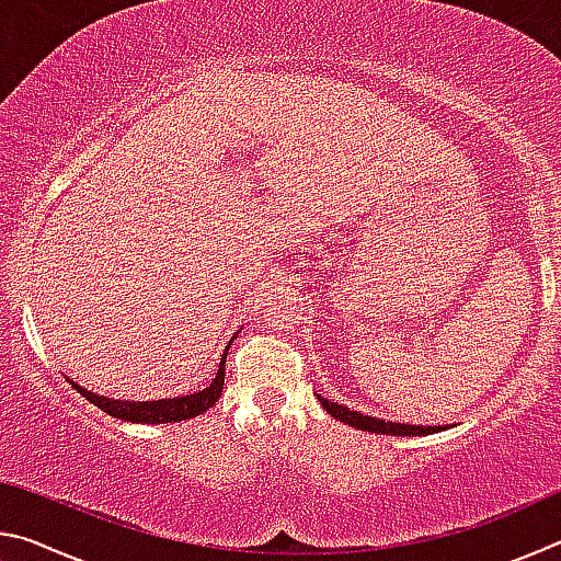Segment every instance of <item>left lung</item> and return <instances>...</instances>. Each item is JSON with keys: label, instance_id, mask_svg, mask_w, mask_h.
Wrapping results in <instances>:
<instances>
[{"label": "left lung", "instance_id": "1", "mask_svg": "<svg viewBox=\"0 0 561 561\" xmlns=\"http://www.w3.org/2000/svg\"><path fill=\"white\" fill-rule=\"evenodd\" d=\"M319 403L324 405V411L336 417V421L351 425L356 431H366V433H381V435H403V438H413V435H431V433H440L443 425H408V423H393V421H381V417H371L364 415L358 411H351V408L341 405V403H331L324 396H319Z\"/></svg>", "mask_w": 561, "mask_h": 561}]
</instances>
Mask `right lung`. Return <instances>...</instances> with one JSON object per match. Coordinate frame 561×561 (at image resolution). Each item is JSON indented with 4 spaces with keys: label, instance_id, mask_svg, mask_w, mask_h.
Listing matches in <instances>:
<instances>
[{
    "label": "right lung",
    "instance_id": "add662e5",
    "mask_svg": "<svg viewBox=\"0 0 561 561\" xmlns=\"http://www.w3.org/2000/svg\"><path fill=\"white\" fill-rule=\"evenodd\" d=\"M232 341L227 344L225 354L220 358V368H217V376L213 378V383L203 388V391H195L190 396H178V398H163V401H118V398H106L99 396L93 391H87V388L73 383L71 378H66L76 391H79L87 401L93 405H99L103 413H108L113 417H121V421L128 423H178V421H190V417L201 415L217 403V398L222 396V386H225V360H227V351H230Z\"/></svg>",
    "mask_w": 561,
    "mask_h": 561
}]
</instances>
